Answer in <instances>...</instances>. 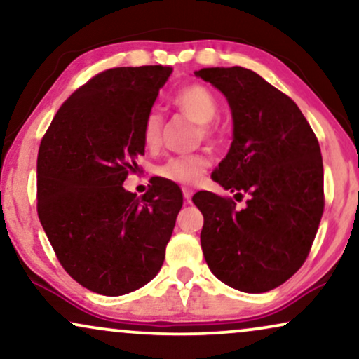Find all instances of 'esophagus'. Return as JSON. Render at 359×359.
I'll list each match as a JSON object with an SVG mask.
<instances>
[{
    "label": "esophagus",
    "instance_id": "obj_1",
    "mask_svg": "<svg viewBox=\"0 0 359 359\" xmlns=\"http://www.w3.org/2000/svg\"><path fill=\"white\" fill-rule=\"evenodd\" d=\"M184 198H185V202H190V198H192V190L190 189H184Z\"/></svg>",
    "mask_w": 359,
    "mask_h": 359
}]
</instances>
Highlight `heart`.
I'll return each mask as SVG.
<instances>
[{
  "instance_id": "1",
  "label": "heart",
  "mask_w": 359,
  "mask_h": 359,
  "mask_svg": "<svg viewBox=\"0 0 359 359\" xmlns=\"http://www.w3.org/2000/svg\"><path fill=\"white\" fill-rule=\"evenodd\" d=\"M174 104L177 109L190 117L194 122L201 124L203 135H212L210 122L219 114V102L207 88L201 84H192L180 89L175 94ZM162 133V116L157 111H151L144 121L142 139L147 147H156L161 140ZM208 167V158L202 154L194 156L172 157L157 169V174L170 182L194 185L198 182L201 175Z\"/></svg>"
}]
</instances>
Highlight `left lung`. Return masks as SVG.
Segmentation results:
<instances>
[{
  "instance_id": "8db88e82",
  "label": "left lung",
  "mask_w": 359,
  "mask_h": 359,
  "mask_svg": "<svg viewBox=\"0 0 359 359\" xmlns=\"http://www.w3.org/2000/svg\"><path fill=\"white\" fill-rule=\"evenodd\" d=\"M224 94L232 146L213 170L225 190L250 195L242 210L212 192L194 195L203 215L208 269L245 293L280 287L306 260L323 215V161L305 116L288 96L245 67L194 72Z\"/></svg>"
}]
</instances>
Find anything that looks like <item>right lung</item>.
I'll list each match as a JSON object with an SVG mask.
<instances>
[{
  "instance_id": "obj_1",
  "label": "right lung",
  "mask_w": 359,
  "mask_h": 359,
  "mask_svg": "<svg viewBox=\"0 0 359 359\" xmlns=\"http://www.w3.org/2000/svg\"><path fill=\"white\" fill-rule=\"evenodd\" d=\"M172 67H114L59 107L38 152V215L57 260L90 292L119 297L149 283L165 258L182 192L157 180L122 187L144 156L142 126Z\"/></svg>"
}]
</instances>
